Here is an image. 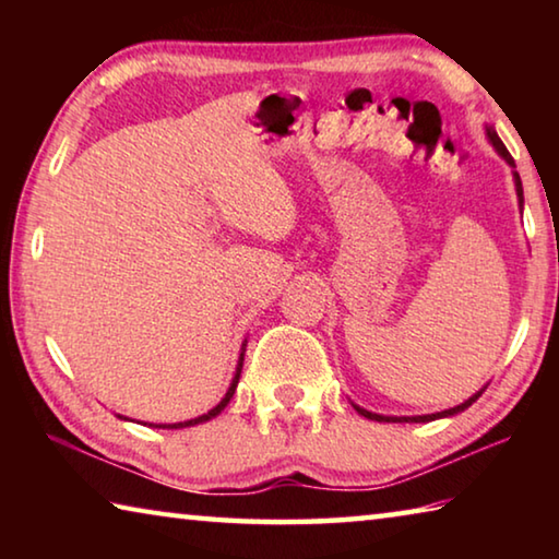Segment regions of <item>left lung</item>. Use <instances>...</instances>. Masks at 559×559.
Masks as SVG:
<instances>
[{
  "mask_svg": "<svg viewBox=\"0 0 559 559\" xmlns=\"http://www.w3.org/2000/svg\"><path fill=\"white\" fill-rule=\"evenodd\" d=\"M486 135H488V140H490V145L496 147V153L506 159V163L510 165V167H515V159L510 157V153H508V147L503 145V140H500L498 135H496V130L490 128V126H486ZM513 179H515V192H518V204H520V210H523V182H520V175L518 173H513ZM486 392V386L480 392H476L473 396H468L466 402L463 404H459V406H451V409H443V412H437V414H424V416H382V414H374V412H367V409H362V406H357V404H353L355 409H357V414H362V416H367V419H372V421H400V424H404V421H414V424H419V421H433V419H441V416H453V414H459V412H463V409H468V406L478 400L480 394Z\"/></svg>",
  "mask_w": 559,
  "mask_h": 559,
  "instance_id": "left-lung-1",
  "label": "left lung"
}]
</instances>
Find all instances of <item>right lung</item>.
Here are the masks:
<instances>
[{
	"mask_svg": "<svg viewBox=\"0 0 559 559\" xmlns=\"http://www.w3.org/2000/svg\"><path fill=\"white\" fill-rule=\"evenodd\" d=\"M246 345V343H243ZM241 345V355H239V365H236V372H234V380H231V384H229V390H226V394H224V400L214 406V409H210L206 414H202V416H197V419H189V421H177V424H155V427H159V429H185V427H197V424H202V421H210V419H214V416H219L222 412H224V406L231 402V396H234V392H236V384H239V377H241V367H243V353H246V347ZM120 416V414H118ZM120 419H126V416H120ZM150 427H153V424H150Z\"/></svg>",
	"mask_w": 559,
	"mask_h": 559,
	"instance_id": "obj_1",
	"label": "right lung"
}]
</instances>
